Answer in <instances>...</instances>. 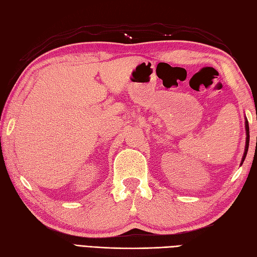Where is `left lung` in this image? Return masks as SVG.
I'll use <instances>...</instances> for the list:
<instances>
[{"mask_svg": "<svg viewBox=\"0 0 257 257\" xmlns=\"http://www.w3.org/2000/svg\"><path fill=\"white\" fill-rule=\"evenodd\" d=\"M245 128H246V145H245V152H244V155H243V160H242V164L243 162L246 158V154H247V151H248V144H249V127H248V122L247 119L245 121Z\"/></svg>", "mask_w": 257, "mask_h": 257, "instance_id": "8db88e82", "label": "left lung"}]
</instances>
